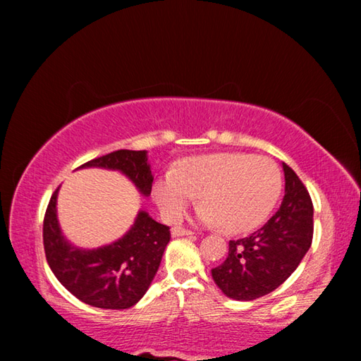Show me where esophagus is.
Instances as JSON below:
<instances>
[{
	"label": "esophagus",
	"mask_w": 361,
	"mask_h": 361,
	"mask_svg": "<svg viewBox=\"0 0 361 361\" xmlns=\"http://www.w3.org/2000/svg\"><path fill=\"white\" fill-rule=\"evenodd\" d=\"M191 234H194L192 231H189V229H185V228H181V226H175V228H172V235L173 237H181V235H191Z\"/></svg>",
	"instance_id": "obj_1"
}]
</instances>
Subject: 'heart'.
<instances>
[{
    "mask_svg": "<svg viewBox=\"0 0 361 361\" xmlns=\"http://www.w3.org/2000/svg\"><path fill=\"white\" fill-rule=\"evenodd\" d=\"M282 191V173L272 159L247 152L197 157L154 183L164 216L176 221L199 195L200 221L239 234L271 215Z\"/></svg>",
    "mask_w": 361,
    "mask_h": 361,
    "instance_id": "obj_1",
    "label": "heart"
}]
</instances>
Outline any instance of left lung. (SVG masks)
I'll list each match as a JSON object with an SVG mask.
<instances>
[{
	"instance_id": "left-lung-1",
	"label": "left lung",
	"mask_w": 361,
	"mask_h": 361,
	"mask_svg": "<svg viewBox=\"0 0 361 361\" xmlns=\"http://www.w3.org/2000/svg\"><path fill=\"white\" fill-rule=\"evenodd\" d=\"M285 195L269 221L243 239L229 240V253L212 269L226 296L253 301L279 288L312 245L314 205L295 170L283 164Z\"/></svg>"
}]
</instances>
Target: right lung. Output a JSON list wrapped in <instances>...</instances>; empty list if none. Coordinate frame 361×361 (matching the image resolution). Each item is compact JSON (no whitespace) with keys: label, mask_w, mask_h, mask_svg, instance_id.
Returning a JSON list of instances; mask_svg holds the SVG:
<instances>
[{"label":"right lung","mask_w":361,"mask_h":361,"mask_svg":"<svg viewBox=\"0 0 361 361\" xmlns=\"http://www.w3.org/2000/svg\"><path fill=\"white\" fill-rule=\"evenodd\" d=\"M119 170L143 195L151 194L152 173L146 151L118 149L81 167ZM54 191L42 223V242L54 276L79 301L100 309H129L143 298L170 242V228L140 212L127 234L111 245L79 250L63 239L57 221Z\"/></svg>","instance_id":"obj_1"}]
</instances>
